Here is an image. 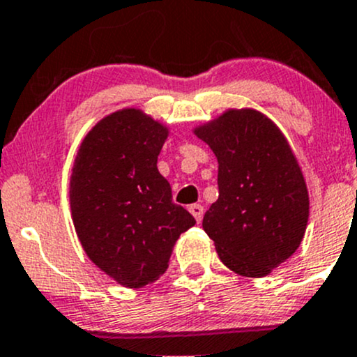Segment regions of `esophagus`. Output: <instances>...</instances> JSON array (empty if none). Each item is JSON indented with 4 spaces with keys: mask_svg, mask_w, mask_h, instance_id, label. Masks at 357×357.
Wrapping results in <instances>:
<instances>
[{
    "mask_svg": "<svg viewBox=\"0 0 357 357\" xmlns=\"http://www.w3.org/2000/svg\"><path fill=\"white\" fill-rule=\"evenodd\" d=\"M188 210H190V213L193 215L195 220H197L198 223L202 222V218H203V206H202V205H198V203H195V205H191Z\"/></svg>",
    "mask_w": 357,
    "mask_h": 357,
    "instance_id": "esophagus-1",
    "label": "esophagus"
}]
</instances>
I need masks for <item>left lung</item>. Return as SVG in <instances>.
<instances>
[{
	"mask_svg": "<svg viewBox=\"0 0 357 357\" xmlns=\"http://www.w3.org/2000/svg\"><path fill=\"white\" fill-rule=\"evenodd\" d=\"M193 134L218 160V199L203 229L230 271L264 278L303 241L310 198L281 128L254 108H229Z\"/></svg>",
	"mask_w": 357,
	"mask_h": 357,
	"instance_id": "1",
	"label": "left lung"
}]
</instances>
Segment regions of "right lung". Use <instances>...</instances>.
Instances as JSON below:
<instances>
[{"label": "right lung", "mask_w": 357, "mask_h": 357, "mask_svg": "<svg viewBox=\"0 0 357 357\" xmlns=\"http://www.w3.org/2000/svg\"><path fill=\"white\" fill-rule=\"evenodd\" d=\"M169 127L140 108L103 116L86 134L69 183L70 217L86 256L121 287L142 288L166 273L176 241L195 225L172 203L158 169Z\"/></svg>", "instance_id": "obj_1"}]
</instances>
